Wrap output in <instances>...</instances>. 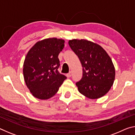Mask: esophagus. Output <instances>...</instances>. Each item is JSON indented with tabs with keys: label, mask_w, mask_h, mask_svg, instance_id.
Segmentation results:
<instances>
[{
	"label": "esophagus",
	"mask_w": 135,
	"mask_h": 135,
	"mask_svg": "<svg viewBox=\"0 0 135 135\" xmlns=\"http://www.w3.org/2000/svg\"><path fill=\"white\" fill-rule=\"evenodd\" d=\"M71 75H72V73L70 71V72L68 73V74H67V75H66V76H67V77H70L71 76Z\"/></svg>",
	"instance_id": "34e87169"
}]
</instances>
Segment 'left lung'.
I'll list each match as a JSON object with an SVG mask.
<instances>
[{
    "label": "left lung",
    "mask_w": 135,
    "mask_h": 135,
    "mask_svg": "<svg viewBox=\"0 0 135 135\" xmlns=\"http://www.w3.org/2000/svg\"><path fill=\"white\" fill-rule=\"evenodd\" d=\"M68 44L83 67V76L76 84L79 92L91 99L102 97L110 90L115 79L111 58L100 45L90 41L73 39Z\"/></svg>",
    "instance_id": "left-lung-1"
}]
</instances>
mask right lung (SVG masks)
Listing matches in <instances>:
<instances>
[{
    "label": "right lung",
    "instance_id": "1",
    "mask_svg": "<svg viewBox=\"0 0 135 135\" xmlns=\"http://www.w3.org/2000/svg\"><path fill=\"white\" fill-rule=\"evenodd\" d=\"M65 41L57 38L38 41L29 50L23 65V74L27 88L33 97L46 100L56 94L67 79L58 71V55Z\"/></svg>",
    "mask_w": 135,
    "mask_h": 135
}]
</instances>
